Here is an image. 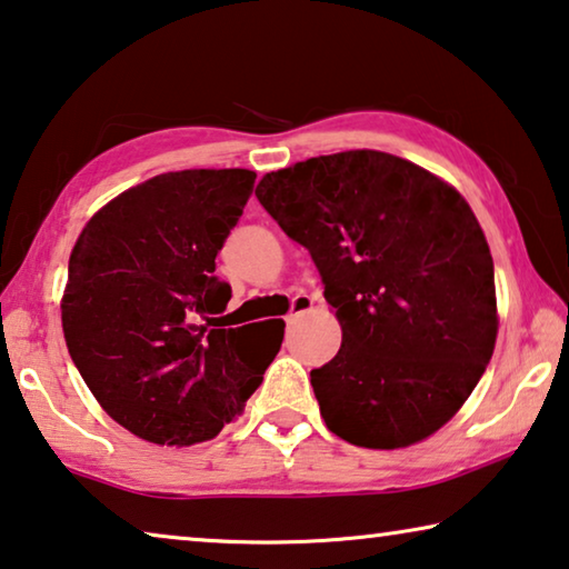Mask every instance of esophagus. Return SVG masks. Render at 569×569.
Segmentation results:
<instances>
[{
	"mask_svg": "<svg viewBox=\"0 0 569 569\" xmlns=\"http://www.w3.org/2000/svg\"><path fill=\"white\" fill-rule=\"evenodd\" d=\"M312 297L310 295H297L295 300H292V310H290V315H287V322H295L297 318H300V315H305L307 310H312Z\"/></svg>",
	"mask_w": 569,
	"mask_h": 569,
	"instance_id": "34e87169",
	"label": "esophagus"
}]
</instances>
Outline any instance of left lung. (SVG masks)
Listing matches in <instances>:
<instances>
[{
    "mask_svg": "<svg viewBox=\"0 0 569 569\" xmlns=\"http://www.w3.org/2000/svg\"><path fill=\"white\" fill-rule=\"evenodd\" d=\"M257 199L310 251L342 346L310 372L330 431L403 449L449 421L497 342L495 262L469 203L380 151L307 158L267 173Z\"/></svg>",
    "mask_w": 569,
    "mask_h": 569,
    "instance_id": "8db88e82",
    "label": "left lung"
}]
</instances>
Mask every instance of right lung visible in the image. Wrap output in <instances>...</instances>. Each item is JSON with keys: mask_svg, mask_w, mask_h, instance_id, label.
<instances>
[{"mask_svg": "<svg viewBox=\"0 0 569 569\" xmlns=\"http://www.w3.org/2000/svg\"><path fill=\"white\" fill-rule=\"evenodd\" d=\"M254 179L247 169L153 176L106 203L72 249L64 342L98 403L138 439H213L282 346V320L229 330L201 322L231 297L213 269Z\"/></svg>", "mask_w": 569, "mask_h": 569, "instance_id": "right-lung-1", "label": "right lung"}]
</instances>
